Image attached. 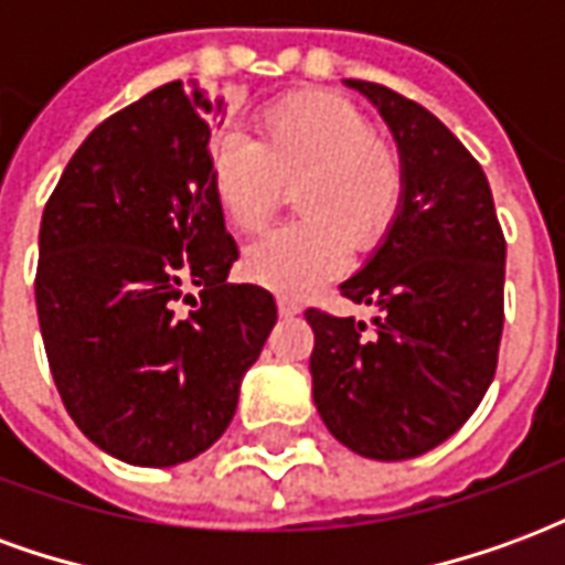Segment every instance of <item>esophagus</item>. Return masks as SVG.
Wrapping results in <instances>:
<instances>
[{
  "instance_id": "esophagus-1",
  "label": "esophagus",
  "mask_w": 565,
  "mask_h": 565,
  "mask_svg": "<svg viewBox=\"0 0 565 565\" xmlns=\"http://www.w3.org/2000/svg\"><path fill=\"white\" fill-rule=\"evenodd\" d=\"M299 311H302L299 302L287 299V296H278V315H281V318H294V315H299Z\"/></svg>"
}]
</instances>
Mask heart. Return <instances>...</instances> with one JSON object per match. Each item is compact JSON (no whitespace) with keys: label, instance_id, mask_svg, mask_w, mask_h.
Segmentation results:
<instances>
[{"label":"heart","instance_id":"1","mask_svg":"<svg viewBox=\"0 0 565 565\" xmlns=\"http://www.w3.org/2000/svg\"><path fill=\"white\" fill-rule=\"evenodd\" d=\"M257 132V141L230 132L214 145L211 190L242 235L266 230L296 190L306 221L254 242L242 269L275 294L306 296L344 269L348 247L369 254L391 233L405 199L403 157L351 99L330 90L266 105Z\"/></svg>","mask_w":565,"mask_h":565}]
</instances>
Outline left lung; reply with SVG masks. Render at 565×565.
I'll list each match as a JSON object with an SVG mask.
<instances>
[{
    "mask_svg": "<svg viewBox=\"0 0 565 565\" xmlns=\"http://www.w3.org/2000/svg\"><path fill=\"white\" fill-rule=\"evenodd\" d=\"M379 105L405 166L384 245L342 296L375 306V330L308 308L311 391L332 436L360 457L412 460L460 429L497 375L505 235L484 169L424 105L348 81Z\"/></svg>",
    "mask_w": 565,
    "mask_h": 565,
    "instance_id": "1",
    "label": "left lung"
}]
</instances>
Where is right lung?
Segmentation results:
<instances>
[{"instance_id": "1", "label": "right lung", "mask_w": 565, "mask_h": 565, "mask_svg": "<svg viewBox=\"0 0 565 565\" xmlns=\"http://www.w3.org/2000/svg\"><path fill=\"white\" fill-rule=\"evenodd\" d=\"M221 111L181 81L150 90L84 139L42 214L35 308L56 391L132 466L211 448L278 320L269 290L226 284L238 247L211 190Z\"/></svg>"}]
</instances>
